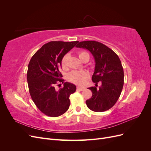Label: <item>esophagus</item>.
<instances>
[{"label":"esophagus","instance_id":"34e87169","mask_svg":"<svg viewBox=\"0 0 151 151\" xmlns=\"http://www.w3.org/2000/svg\"><path fill=\"white\" fill-rule=\"evenodd\" d=\"M84 88H81V87H79V86H77V90H79V91H83L84 90Z\"/></svg>","mask_w":151,"mask_h":151}]
</instances>
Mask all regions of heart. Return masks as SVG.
I'll return each mask as SVG.
<instances>
[{
    "label": "heart",
    "mask_w": 151,
    "mask_h": 151,
    "mask_svg": "<svg viewBox=\"0 0 151 151\" xmlns=\"http://www.w3.org/2000/svg\"><path fill=\"white\" fill-rule=\"evenodd\" d=\"M79 58L82 60L85 57H88L89 59V55L88 52L82 51L79 53ZM69 55L68 54H65L63 56L61 60V66L63 68L65 69L67 67L68 65V60ZM89 73L87 71H72L68 74L67 76V79L71 83H74L77 85L82 86L83 85L88 78Z\"/></svg>",
    "instance_id": "heart-1"
}]
</instances>
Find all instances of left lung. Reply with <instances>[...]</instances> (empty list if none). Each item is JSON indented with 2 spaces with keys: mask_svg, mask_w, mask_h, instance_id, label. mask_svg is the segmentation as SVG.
I'll list each match as a JSON object with an SVG mask.
<instances>
[{
  "mask_svg": "<svg viewBox=\"0 0 151 151\" xmlns=\"http://www.w3.org/2000/svg\"><path fill=\"white\" fill-rule=\"evenodd\" d=\"M77 48L88 50L95 61L92 81L97 86L91 87L92 97L86 101L87 106L96 112H103L112 108L119 98L124 83V73L119 57L111 49L96 41L81 42Z\"/></svg>",
  "mask_w": 151,
  "mask_h": 151,
  "instance_id": "1",
  "label": "left lung"
}]
</instances>
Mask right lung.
<instances>
[{
    "instance_id": "add662e5",
    "label": "right lung",
    "mask_w": 151,
    "mask_h": 151,
    "mask_svg": "<svg viewBox=\"0 0 151 151\" xmlns=\"http://www.w3.org/2000/svg\"><path fill=\"white\" fill-rule=\"evenodd\" d=\"M77 43L50 42L43 45L29 63L27 81L31 97L40 110L48 116H60L69 108V96L76 86L66 82L57 91L55 85L58 82L63 83L59 70L61 60Z\"/></svg>"
}]
</instances>
